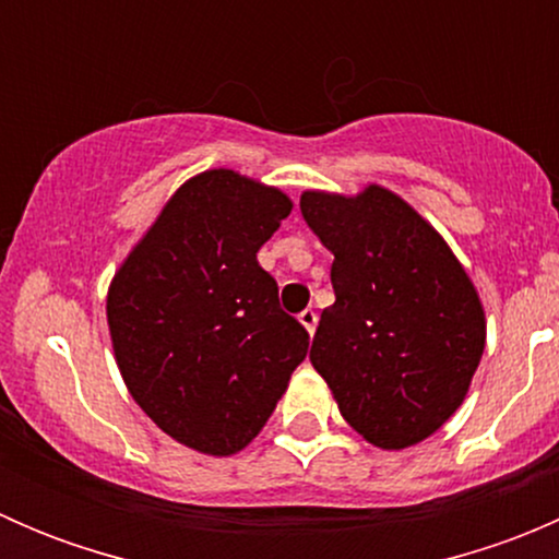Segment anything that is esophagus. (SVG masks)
Masks as SVG:
<instances>
[{
    "label": "esophagus",
    "mask_w": 559,
    "mask_h": 559,
    "mask_svg": "<svg viewBox=\"0 0 559 559\" xmlns=\"http://www.w3.org/2000/svg\"><path fill=\"white\" fill-rule=\"evenodd\" d=\"M297 319H300V324L306 326V330L311 332V335H313V330H316V321H319V316H316L313 308H306V311H302L300 316H297Z\"/></svg>",
    "instance_id": "34e87169"
}]
</instances>
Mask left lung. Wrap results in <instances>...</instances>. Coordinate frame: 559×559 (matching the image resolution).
Returning a JSON list of instances; mask_svg holds the SVG:
<instances>
[{
    "mask_svg": "<svg viewBox=\"0 0 559 559\" xmlns=\"http://www.w3.org/2000/svg\"><path fill=\"white\" fill-rule=\"evenodd\" d=\"M300 211L335 253V302L311 346L316 373L368 443L386 452L421 443L460 408L481 362L476 286L438 229L384 186L354 197L302 191Z\"/></svg>",
    "mask_w": 559,
    "mask_h": 559,
    "instance_id": "8db88e82",
    "label": "left lung"
}]
</instances>
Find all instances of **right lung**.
<instances>
[{"mask_svg": "<svg viewBox=\"0 0 559 559\" xmlns=\"http://www.w3.org/2000/svg\"><path fill=\"white\" fill-rule=\"evenodd\" d=\"M292 200L227 167L186 180L107 289L112 354L134 403L173 441L229 456L267 425L308 332L257 251Z\"/></svg>", "mask_w": 559, "mask_h": 559, "instance_id": "add662e5", "label": "right lung"}]
</instances>
